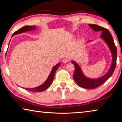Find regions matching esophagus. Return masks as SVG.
<instances>
[{
	"label": "esophagus",
	"mask_w": 122,
	"mask_h": 122,
	"mask_svg": "<svg viewBox=\"0 0 122 122\" xmlns=\"http://www.w3.org/2000/svg\"><path fill=\"white\" fill-rule=\"evenodd\" d=\"M68 61H69V59H67V58H65V59H64L63 60H62L63 62L65 63H67Z\"/></svg>",
	"instance_id": "esophagus-1"
}]
</instances>
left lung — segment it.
<instances>
[{
	"label": "left lung",
	"instance_id": "obj_1",
	"mask_svg": "<svg viewBox=\"0 0 122 122\" xmlns=\"http://www.w3.org/2000/svg\"><path fill=\"white\" fill-rule=\"evenodd\" d=\"M89 26L95 31L102 32L101 37L108 44L112 55V64H111L110 69L108 73L102 77L96 78V79H91V78H87L84 75L80 66L75 62L72 61L71 62L74 65L75 68L73 75L74 80L77 83L78 86L86 89H95L101 86L112 76L116 67L117 51L112 36L108 29L95 24H89Z\"/></svg>",
	"mask_w": 122,
	"mask_h": 122
}]
</instances>
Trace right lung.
I'll list each match as a JSON object with an SVG mask.
<instances>
[{
	"instance_id": "1",
	"label": "right lung",
	"mask_w": 122,
	"mask_h": 122,
	"mask_svg": "<svg viewBox=\"0 0 122 122\" xmlns=\"http://www.w3.org/2000/svg\"><path fill=\"white\" fill-rule=\"evenodd\" d=\"M35 29H36V27L34 26H24L23 27L21 28L20 29H19V30H16V31L14 32L13 34V35H12V36H13L15 34H20V33H21L22 32L29 31V30H34ZM60 65V63H59L53 68V69L51 70V72L50 74H49L48 78H47L46 81H45V82H44L42 85H41L39 86H37V87H36V88H24V89H25L26 90H27L28 91H30V92H41L47 89L51 86V83H52L54 77L55 72H56V70L59 67Z\"/></svg>"
}]
</instances>
